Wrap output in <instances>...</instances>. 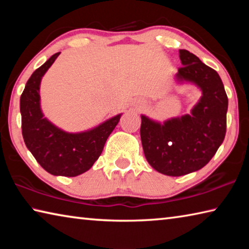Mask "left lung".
Instances as JSON below:
<instances>
[{"label": "left lung", "mask_w": 249, "mask_h": 249, "mask_svg": "<svg viewBox=\"0 0 249 249\" xmlns=\"http://www.w3.org/2000/svg\"><path fill=\"white\" fill-rule=\"evenodd\" d=\"M182 67L175 75L178 83L196 86L202 96L191 114L163 123L141 115V138L145 157L155 170L179 177L200 170L224 141L229 100L220 75L196 54L179 50Z\"/></svg>", "instance_id": "1"}]
</instances>
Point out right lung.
I'll list each match as a JSON object with an SVG mask.
<instances>
[{
	"label": "right lung",
	"mask_w": 249,
	"mask_h": 249,
	"mask_svg": "<svg viewBox=\"0 0 249 249\" xmlns=\"http://www.w3.org/2000/svg\"><path fill=\"white\" fill-rule=\"evenodd\" d=\"M59 54H53L34 71L25 86L19 101L22 133L25 145L46 171L75 177L89 170L98 160L122 114L80 133L65 132L46 119L40 107V82Z\"/></svg>",
	"instance_id": "right-lung-1"
}]
</instances>
